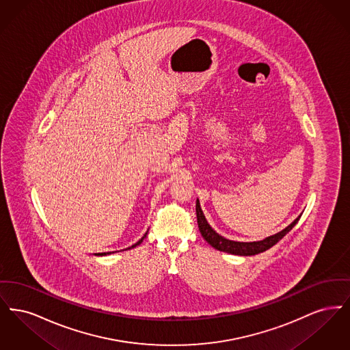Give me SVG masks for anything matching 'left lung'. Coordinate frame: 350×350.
I'll use <instances>...</instances> for the list:
<instances>
[{
  "label": "left lung",
  "mask_w": 350,
  "mask_h": 350,
  "mask_svg": "<svg viewBox=\"0 0 350 350\" xmlns=\"http://www.w3.org/2000/svg\"><path fill=\"white\" fill-rule=\"evenodd\" d=\"M196 211H197V221H198V228H200V234L203 236V239L215 250L220 252H227L231 254H237V256H253V254H258L261 252L271 248L273 245H275L283 236L287 232H290L293 230V227L298 223L299 217H297L290 226H287L281 232L275 233L273 236H269L267 239L261 240V241H253V243H240V241H232L228 239H224L223 236L217 234L207 223L206 217L203 215L202 210H200V200H197L196 204Z\"/></svg>",
  "instance_id": "1"
}]
</instances>
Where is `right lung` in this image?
<instances>
[{
	"instance_id": "obj_1",
	"label": "right lung",
	"mask_w": 350,
	"mask_h": 350,
	"mask_svg": "<svg viewBox=\"0 0 350 350\" xmlns=\"http://www.w3.org/2000/svg\"><path fill=\"white\" fill-rule=\"evenodd\" d=\"M146 236H147V233H146V234H144V236H143V237H142V239H140V240H139V241H137V243H136V244H133V247H130V248H127V250H131V248H133V247H136V245H139V244H140V243H142V241H143V240H144V237H146ZM107 253H109V252H107ZM103 254H106V253H103Z\"/></svg>"
}]
</instances>
